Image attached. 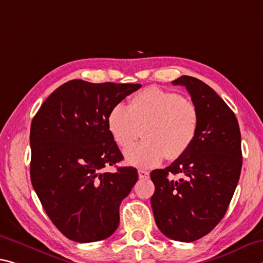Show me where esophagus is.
<instances>
[{
	"mask_svg": "<svg viewBox=\"0 0 263 263\" xmlns=\"http://www.w3.org/2000/svg\"><path fill=\"white\" fill-rule=\"evenodd\" d=\"M138 174H139L140 179H148V177H149V173L147 172V171H144V170H139Z\"/></svg>",
	"mask_w": 263,
	"mask_h": 263,
	"instance_id": "1",
	"label": "esophagus"
}]
</instances>
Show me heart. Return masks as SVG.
<instances>
[{
	"label": "heart",
	"instance_id": "obj_1",
	"mask_svg": "<svg viewBox=\"0 0 263 263\" xmlns=\"http://www.w3.org/2000/svg\"><path fill=\"white\" fill-rule=\"evenodd\" d=\"M107 127L123 148L129 147L143 129L145 140L126 149L125 159L136 167L149 168L189 151L198 135L199 112L180 93L152 86L133 96L127 107H112Z\"/></svg>",
	"mask_w": 263,
	"mask_h": 263
}]
</instances>
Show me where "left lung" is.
<instances>
[{"instance_id": "obj_1", "label": "left lung", "mask_w": 263, "mask_h": 263, "mask_svg": "<svg viewBox=\"0 0 263 263\" xmlns=\"http://www.w3.org/2000/svg\"><path fill=\"white\" fill-rule=\"evenodd\" d=\"M199 112L194 143L164 170L151 172L154 220L170 239L192 242L208 234L226 214L242 167L237 119L218 93L198 78L181 76ZM180 174V179L173 175Z\"/></svg>"}]
</instances>
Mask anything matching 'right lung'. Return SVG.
<instances>
[{"instance_id": "1", "label": "right lung", "mask_w": 263, "mask_h": 263, "mask_svg": "<svg viewBox=\"0 0 263 263\" xmlns=\"http://www.w3.org/2000/svg\"><path fill=\"white\" fill-rule=\"evenodd\" d=\"M140 84L66 82L37 111L30 127L31 184L42 206L62 234L76 242L111 236L119 224V206L138 180L107 127L112 107Z\"/></svg>"}]
</instances>
